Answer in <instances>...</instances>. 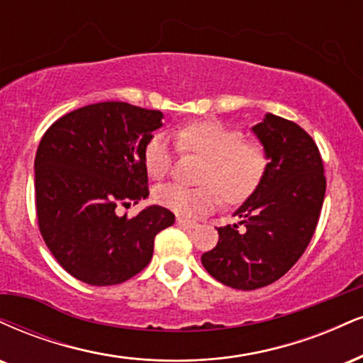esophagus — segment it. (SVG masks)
Masks as SVG:
<instances>
[{
	"instance_id": "1",
	"label": "esophagus",
	"mask_w": 363,
	"mask_h": 363,
	"mask_svg": "<svg viewBox=\"0 0 363 363\" xmlns=\"http://www.w3.org/2000/svg\"><path fill=\"white\" fill-rule=\"evenodd\" d=\"M177 225L182 226V228H189V230H194L198 228V223L196 221H191V220H186V218H177Z\"/></svg>"
}]
</instances>
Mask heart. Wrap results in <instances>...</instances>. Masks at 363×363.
I'll list each match as a JSON object with an SVG mask.
<instances>
[{
  "label": "heart",
  "instance_id": "1",
  "mask_svg": "<svg viewBox=\"0 0 363 363\" xmlns=\"http://www.w3.org/2000/svg\"><path fill=\"white\" fill-rule=\"evenodd\" d=\"M176 145L206 159L201 174L203 187L164 184L157 187L155 199L179 216L191 218L211 211L220 194L230 203L247 199L257 191L269 167L264 145L245 142V135L220 121H191L174 132ZM143 164L154 179L167 176L172 165L170 147L162 135H154L143 148Z\"/></svg>",
  "mask_w": 363,
  "mask_h": 363
}]
</instances>
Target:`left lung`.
I'll return each instance as SVG.
<instances>
[{"label":"left lung","instance_id":"8db88e82","mask_svg":"<svg viewBox=\"0 0 363 363\" xmlns=\"http://www.w3.org/2000/svg\"><path fill=\"white\" fill-rule=\"evenodd\" d=\"M267 150L260 186L235 211L238 225L218 228L216 247L201 262L216 281L240 291L276 282L311 242L325 201L326 177L314 140L294 121L267 113L252 128Z\"/></svg>","mask_w":363,"mask_h":363}]
</instances>
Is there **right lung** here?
Wrapping results in <instances>:
<instances>
[{
    "label": "right lung",
    "instance_id": "right-lung-1",
    "mask_svg": "<svg viewBox=\"0 0 363 363\" xmlns=\"http://www.w3.org/2000/svg\"><path fill=\"white\" fill-rule=\"evenodd\" d=\"M157 110L94 103L50 125L35 155V204L42 238L62 267L91 286L121 284L152 260L154 238L176 216L148 206L116 215L148 196L143 148L162 126Z\"/></svg>",
    "mask_w": 363,
    "mask_h": 363
}]
</instances>
